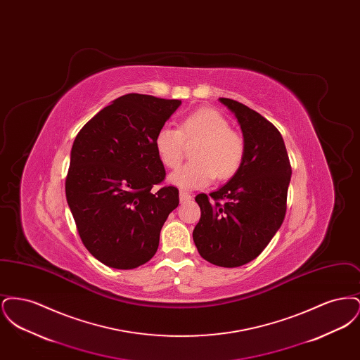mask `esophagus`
<instances>
[{
    "label": "esophagus",
    "instance_id": "1",
    "mask_svg": "<svg viewBox=\"0 0 360 360\" xmlns=\"http://www.w3.org/2000/svg\"><path fill=\"white\" fill-rule=\"evenodd\" d=\"M179 200H181V202H186V201L191 200V195H190L188 193H186V191L181 190V191H179Z\"/></svg>",
    "mask_w": 360,
    "mask_h": 360
}]
</instances>
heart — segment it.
<instances>
[{"label": "heart", "mask_w": 360, "mask_h": 360, "mask_svg": "<svg viewBox=\"0 0 360 360\" xmlns=\"http://www.w3.org/2000/svg\"><path fill=\"white\" fill-rule=\"evenodd\" d=\"M199 143L191 153L193 162L172 172L170 184L184 190L205 188L217 176L226 181L235 176L244 162V140L233 131L223 115L212 108L197 109L185 116L178 129L162 127L155 136V148L162 163L176 169L185 154V143Z\"/></svg>", "instance_id": "heart-1"}]
</instances>
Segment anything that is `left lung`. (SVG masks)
<instances>
[{"instance_id": "1", "label": "left lung", "mask_w": 360, "mask_h": 360, "mask_svg": "<svg viewBox=\"0 0 360 360\" xmlns=\"http://www.w3.org/2000/svg\"><path fill=\"white\" fill-rule=\"evenodd\" d=\"M238 119L245 146L239 172L224 186L195 197L201 219L193 231L200 255L220 267L254 260L281 228L291 167L285 141L270 121L231 98H219Z\"/></svg>"}]
</instances>
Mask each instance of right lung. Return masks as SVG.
Wrapping results in <instances>:
<instances>
[{
  "instance_id": "obj_1",
  "label": "right lung",
  "mask_w": 360,
  "mask_h": 360,
  "mask_svg": "<svg viewBox=\"0 0 360 360\" xmlns=\"http://www.w3.org/2000/svg\"><path fill=\"white\" fill-rule=\"evenodd\" d=\"M181 103L125 94L87 121L74 140L66 198L84 245L105 266L131 270L147 263L179 204L178 188H151L166 176L156 132Z\"/></svg>"
}]
</instances>
